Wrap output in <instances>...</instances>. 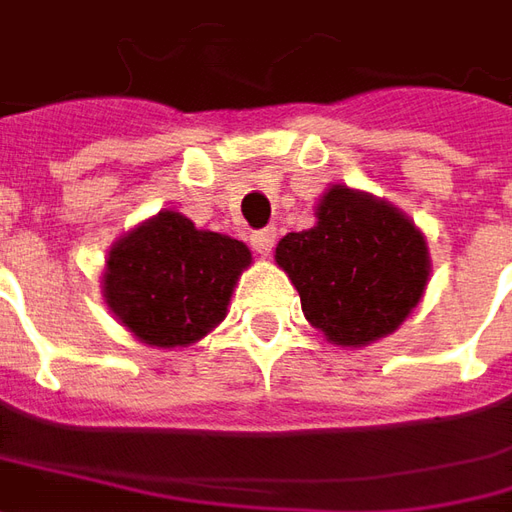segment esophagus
<instances>
[{"instance_id":"esophagus-1","label":"esophagus","mask_w":512,"mask_h":512,"mask_svg":"<svg viewBox=\"0 0 512 512\" xmlns=\"http://www.w3.org/2000/svg\"><path fill=\"white\" fill-rule=\"evenodd\" d=\"M250 245L256 253H262V256H270V250L276 245V228H262V231H253L250 234Z\"/></svg>"}]
</instances>
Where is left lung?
Returning <instances> with one entry per match:
<instances>
[{
  "instance_id": "obj_1",
  "label": "left lung",
  "mask_w": 512,
  "mask_h": 512,
  "mask_svg": "<svg viewBox=\"0 0 512 512\" xmlns=\"http://www.w3.org/2000/svg\"><path fill=\"white\" fill-rule=\"evenodd\" d=\"M276 262L306 320L331 343L354 348L396 331L429 281L424 234L384 200L348 186H331L315 228L284 236Z\"/></svg>"
}]
</instances>
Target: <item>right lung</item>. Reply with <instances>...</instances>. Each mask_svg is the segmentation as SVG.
<instances>
[{
    "mask_svg": "<svg viewBox=\"0 0 512 512\" xmlns=\"http://www.w3.org/2000/svg\"><path fill=\"white\" fill-rule=\"evenodd\" d=\"M248 264L245 242L197 231L178 211H161L111 248L105 301L147 345H189L225 317Z\"/></svg>",
    "mask_w": 512,
    "mask_h": 512,
    "instance_id": "1",
    "label": "right lung"
}]
</instances>
